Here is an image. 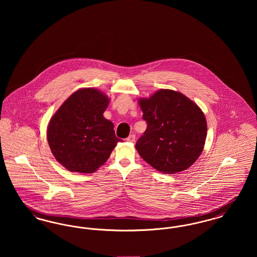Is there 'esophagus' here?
Listing matches in <instances>:
<instances>
[{"instance_id": "esophagus-1", "label": "esophagus", "mask_w": 257, "mask_h": 257, "mask_svg": "<svg viewBox=\"0 0 257 257\" xmlns=\"http://www.w3.org/2000/svg\"><path fill=\"white\" fill-rule=\"evenodd\" d=\"M135 140H136V136H135L134 134L130 135V136L126 139V141L129 142V143H134Z\"/></svg>"}]
</instances>
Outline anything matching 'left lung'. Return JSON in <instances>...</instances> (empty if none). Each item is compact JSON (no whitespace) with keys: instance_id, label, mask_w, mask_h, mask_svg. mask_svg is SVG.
<instances>
[{"instance_id":"1","label":"left lung","mask_w":257,"mask_h":257,"mask_svg":"<svg viewBox=\"0 0 257 257\" xmlns=\"http://www.w3.org/2000/svg\"><path fill=\"white\" fill-rule=\"evenodd\" d=\"M146 132L136 149L151 167L174 174L190 168L200 156L207 135L203 111L184 94L160 89L149 98L139 99Z\"/></svg>"}]
</instances>
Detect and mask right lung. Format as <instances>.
<instances>
[{"mask_svg":"<svg viewBox=\"0 0 257 257\" xmlns=\"http://www.w3.org/2000/svg\"><path fill=\"white\" fill-rule=\"evenodd\" d=\"M110 99L96 88L75 91L50 119L47 140L56 160L72 172L92 173L121 142L103 115Z\"/></svg>","mask_w":257,"mask_h":257,"instance_id":"add662e5","label":"right lung"}]
</instances>
